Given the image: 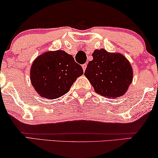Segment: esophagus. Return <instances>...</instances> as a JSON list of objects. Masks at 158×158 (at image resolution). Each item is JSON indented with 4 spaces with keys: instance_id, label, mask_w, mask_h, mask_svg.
I'll return each mask as SVG.
<instances>
[{
    "instance_id": "34e87169",
    "label": "esophagus",
    "mask_w": 158,
    "mask_h": 158,
    "mask_svg": "<svg viewBox=\"0 0 158 158\" xmlns=\"http://www.w3.org/2000/svg\"><path fill=\"white\" fill-rule=\"evenodd\" d=\"M82 67H83V71H85V69H86V67H87V64H83V65H82Z\"/></svg>"
}]
</instances>
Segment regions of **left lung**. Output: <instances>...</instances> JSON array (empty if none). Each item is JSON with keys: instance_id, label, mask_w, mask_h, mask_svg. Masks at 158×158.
<instances>
[{"instance_id": "left-lung-1", "label": "left lung", "mask_w": 158, "mask_h": 158, "mask_svg": "<svg viewBox=\"0 0 158 158\" xmlns=\"http://www.w3.org/2000/svg\"><path fill=\"white\" fill-rule=\"evenodd\" d=\"M85 69V76L96 93L107 98L124 95L133 81V69L130 61L120 53H111L105 49H96Z\"/></svg>"}]
</instances>
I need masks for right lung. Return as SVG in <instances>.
Segmentation results:
<instances>
[{
  "mask_svg": "<svg viewBox=\"0 0 158 158\" xmlns=\"http://www.w3.org/2000/svg\"><path fill=\"white\" fill-rule=\"evenodd\" d=\"M83 68L73 56L62 50L43 53L32 62L30 81L40 97L55 99L69 91Z\"/></svg>",
  "mask_w": 158,
  "mask_h": 158,
  "instance_id": "obj_1",
  "label": "right lung"
}]
</instances>
